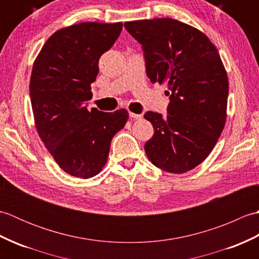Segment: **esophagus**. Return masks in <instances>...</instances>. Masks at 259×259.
I'll return each instance as SVG.
<instances>
[{
	"instance_id": "esophagus-1",
	"label": "esophagus",
	"mask_w": 259,
	"mask_h": 259,
	"mask_svg": "<svg viewBox=\"0 0 259 259\" xmlns=\"http://www.w3.org/2000/svg\"><path fill=\"white\" fill-rule=\"evenodd\" d=\"M129 115H130V117L133 118V119H137V120H139V119L142 118L141 114H137V113H134V112H130Z\"/></svg>"
}]
</instances>
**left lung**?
<instances>
[{"label":"left lung","mask_w":259,"mask_h":259,"mask_svg":"<svg viewBox=\"0 0 259 259\" xmlns=\"http://www.w3.org/2000/svg\"><path fill=\"white\" fill-rule=\"evenodd\" d=\"M125 30L142 46L152 83H166L167 117L148 111L155 130L145 145L149 160L171 174L196 168L209 156L227 117L228 78L206 34L178 20L131 21Z\"/></svg>","instance_id":"1"}]
</instances>
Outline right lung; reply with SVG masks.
Segmentation results:
<instances>
[{
  "instance_id": "right-lung-1",
  "label": "right lung",
  "mask_w": 259,
  "mask_h": 259,
  "mask_svg": "<svg viewBox=\"0 0 259 259\" xmlns=\"http://www.w3.org/2000/svg\"><path fill=\"white\" fill-rule=\"evenodd\" d=\"M122 23L83 22L57 31L33 63L30 98L38 136L63 171L95 177L107 163L113 136L125 125V109L90 111L98 62L120 35Z\"/></svg>"
}]
</instances>
